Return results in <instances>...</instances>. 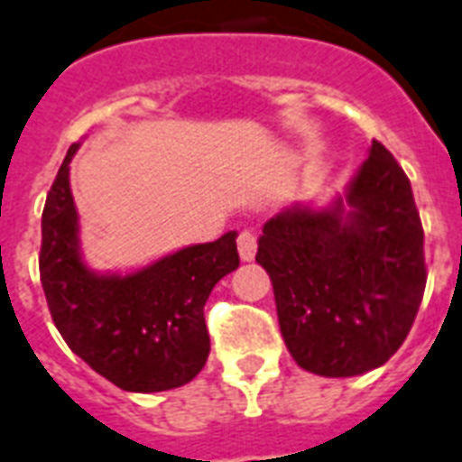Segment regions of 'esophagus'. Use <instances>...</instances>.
Segmentation results:
<instances>
[{
  "instance_id": "34e87169",
  "label": "esophagus",
  "mask_w": 462,
  "mask_h": 462,
  "mask_svg": "<svg viewBox=\"0 0 462 462\" xmlns=\"http://www.w3.org/2000/svg\"><path fill=\"white\" fill-rule=\"evenodd\" d=\"M256 235L251 230H242L239 232L237 237V249H239V256H242V261H254V256H256Z\"/></svg>"
}]
</instances>
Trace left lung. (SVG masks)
I'll list each match as a JSON object with an SVG mask.
<instances>
[{
  "instance_id": "8db88e82",
  "label": "left lung",
  "mask_w": 462,
  "mask_h": 462,
  "mask_svg": "<svg viewBox=\"0 0 462 462\" xmlns=\"http://www.w3.org/2000/svg\"><path fill=\"white\" fill-rule=\"evenodd\" d=\"M422 242L411 180L377 140L335 204L270 218L256 261L273 280L291 358L322 377L384 365L425 294Z\"/></svg>"
}]
</instances>
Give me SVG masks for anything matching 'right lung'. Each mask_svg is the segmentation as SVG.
<instances>
[{"mask_svg":"<svg viewBox=\"0 0 462 462\" xmlns=\"http://www.w3.org/2000/svg\"><path fill=\"white\" fill-rule=\"evenodd\" d=\"M73 144L42 211L40 280L49 313L70 351L125 392H166L192 382L211 339L204 306L220 277L237 270V232L168 254L127 275H97L80 256L70 194Z\"/></svg>","mask_w":462,"mask_h":462,"instance_id":"add662e5","label":"right lung"}]
</instances>
